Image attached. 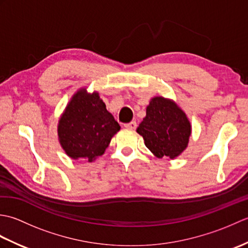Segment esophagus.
Instances as JSON below:
<instances>
[{
	"label": "esophagus",
	"mask_w": 248,
	"mask_h": 248,
	"mask_svg": "<svg viewBox=\"0 0 248 248\" xmlns=\"http://www.w3.org/2000/svg\"><path fill=\"white\" fill-rule=\"evenodd\" d=\"M136 127H138V124H136L135 121H131V123L124 124V128L130 129V130H134V129H136Z\"/></svg>",
	"instance_id": "34e87169"
}]
</instances>
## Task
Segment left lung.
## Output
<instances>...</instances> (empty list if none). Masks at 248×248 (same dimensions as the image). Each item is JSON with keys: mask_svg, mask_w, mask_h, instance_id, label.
<instances>
[{"mask_svg": "<svg viewBox=\"0 0 248 248\" xmlns=\"http://www.w3.org/2000/svg\"><path fill=\"white\" fill-rule=\"evenodd\" d=\"M136 132L143 136L146 147L156 157L173 160L186 149L192 124L173 100L159 96L150 99Z\"/></svg>", "mask_w": 248, "mask_h": 248, "instance_id": "8db88e82", "label": "left lung"}]
</instances>
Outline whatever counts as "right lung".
Returning a JSON list of instances; mask_svg holds the SVG:
<instances>
[{"label":"right lung","mask_w":248,"mask_h":248,"mask_svg":"<svg viewBox=\"0 0 248 248\" xmlns=\"http://www.w3.org/2000/svg\"><path fill=\"white\" fill-rule=\"evenodd\" d=\"M120 130L98 92L80 88L67 103L57 124L59 141L73 160L92 163L104 154Z\"/></svg>","instance_id":"add662e5"}]
</instances>
